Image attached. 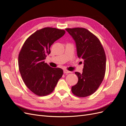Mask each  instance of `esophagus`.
Here are the masks:
<instances>
[{
  "mask_svg": "<svg viewBox=\"0 0 126 126\" xmlns=\"http://www.w3.org/2000/svg\"><path fill=\"white\" fill-rule=\"evenodd\" d=\"M70 71H68V70H63V73L64 74H68V73H70Z\"/></svg>",
  "mask_w": 126,
  "mask_h": 126,
  "instance_id": "34e87169",
  "label": "esophagus"
}]
</instances>
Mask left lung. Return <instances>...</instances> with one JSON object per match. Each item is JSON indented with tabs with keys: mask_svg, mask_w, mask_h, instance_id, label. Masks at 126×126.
Returning <instances> with one entry per match:
<instances>
[{
	"mask_svg": "<svg viewBox=\"0 0 126 126\" xmlns=\"http://www.w3.org/2000/svg\"><path fill=\"white\" fill-rule=\"evenodd\" d=\"M75 41L78 58L84 60L82 73L76 72L78 81L71 87L76 96L85 97L94 94L105 77L106 57L100 40L83 28H66Z\"/></svg>",
	"mask_w": 126,
	"mask_h": 126,
	"instance_id": "left-lung-1",
	"label": "left lung"
}]
</instances>
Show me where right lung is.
I'll return each instance as SVG.
<instances>
[{
	"mask_svg": "<svg viewBox=\"0 0 126 126\" xmlns=\"http://www.w3.org/2000/svg\"><path fill=\"white\" fill-rule=\"evenodd\" d=\"M65 31L46 27L36 31L25 41L18 56L19 69L22 80L29 89L39 96L54 91L63 70L54 68L45 63L50 47L63 37Z\"/></svg>",
	"mask_w": 126,
	"mask_h": 126,
	"instance_id": "right-lung-1",
	"label": "right lung"
}]
</instances>
